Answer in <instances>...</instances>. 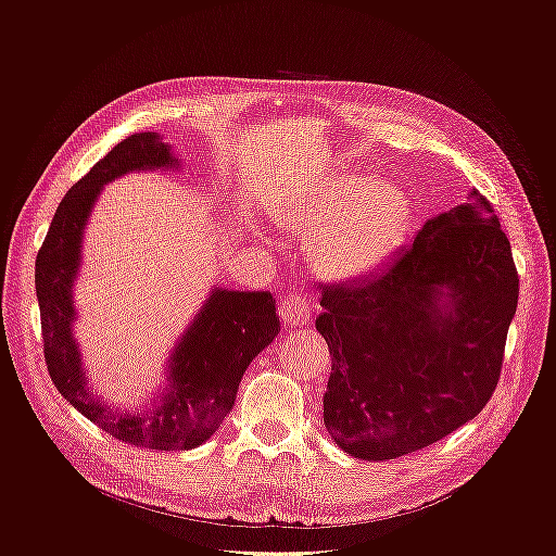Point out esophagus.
<instances>
[{
  "instance_id": "obj_1",
  "label": "esophagus",
  "mask_w": 556,
  "mask_h": 556,
  "mask_svg": "<svg viewBox=\"0 0 556 556\" xmlns=\"http://www.w3.org/2000/svg\"><path fill=\"white\" fill-rule=\"evenodd\" d=\"M278 315L282 323L290 327L306 325L311 319V301L306 296H301L299 292H290L288 296L280 299Z\"/></svg>"
}]
</instances>
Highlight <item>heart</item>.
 Wrapping results in <instances>:
<instances>
[{
  "instance_id": "1",
  "label": "heart",
  "mask_w": 556,
  "mask_h": 556,
  "mask_svg": "<svg viewBox=\"0 0 556 556\" xmlns=\"http://www.w3.org/2000/svg\"><path fill=\"white\" fill-rule=\"evenodd\" d=\"M280 220L301 237H315L311 257L325 276L359 278L394 255L410 227V204L396 185L345 174L299 194Z\"/></svg>"
}]
</instances>
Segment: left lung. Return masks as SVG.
<instances>
[{"instance_id":"8db88e82","label":"left lung","mask_w":556,"mask_h":556,"mask_svg":"<svg viewBox=\"0 0 556 556\" xmlns=\"http://www.w3.org/2000/svg\"><path fill=\"white\" fill-rule=\"evenodd\" d=\"M517 296L510 241L476 188L376 271L323 285L333 443L384 462L473 419L496 390Z\"/></svg>"}]
</instances>
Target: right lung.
<instances>
[{
  "instance_id": "add662e5",
  "label": "right lung",
  "mask_w": 556,
  "mask_h": 556,
  "mask_svg": "<svg viewBox=\"0 0 556 556\" xmlns=\"http://www.w3.org/2000/svg\"><path fill=\"white\" fill-rule=\"evenodd\" d=\"M157 134H134L99 160L64 194L37 255V299L46 366L58 392L90 422L134 447L190 450L208 441L237 401L248 364L276 339L271 292L215 290L185 331L169 371V390L143 413L113 410L88 387L72 333V282L80 262V237L102 185L127 172L174 166Z\"/></svg>"
}]
</instances>
